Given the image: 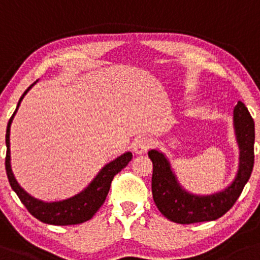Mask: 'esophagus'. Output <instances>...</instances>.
Instances as JSON below:
<instances>
[{"label": "esophagus", "mask_w": 260, "mask_h": 260, "mask_svg": "<svg viewBox=\"0 0 260 260\" xmlns=\"http://www.w3.org/2000/svg\"><path fill=\"white\" fill-rule=\"evenodd\" d=\"M151 144H152V142H151V140L148 138H140L136 140L135 142H134V145H133L134 152H135L136 154L145 153L146 151L150 148Z\"/></svg>", "instance_id": "esophagus-1"}]
</instances>
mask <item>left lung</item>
I'll use <instances>...</instances> for the list:
<instances>
[{
  "mask_svg": "<svg viewBox=\"0 0 260 260\" xmlns=\"http://www.w3.org/2000/svg\"><path fill=\"white\" fill-rule=\"evenodd\" d=\"M233 125L240 147L237 176L231 185L215 194L194 195L186 191L177 180L167 157L158 150L148 151L153 165V200L163 216L182 224L214 221L235 205L254 166V121L242 102L233 109Z\"/></svg>",
  "mask_w": 260,
  "mask_h": 260,
  "instance_id": "1",
  "label": "left lung"
}]
</instances>
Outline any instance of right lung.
Segmentation results:
<instances>
[{
	"label": "right lung",
	"instance_id": "1",
	"mask_svg": "<svg viewBox=\"0 0 260 260\" xmlns=\"http://www.w3.org/2000/svg\"><path fill=\"white\" fill-rule=\"evenodd\" d=\"M37 82H34L30 87L23 93L20 97L18 104H17L16 110L13 115L11 116L10 121L7 124V130H6V146H7V153H6V173H7L8 182L16 194L18 195L19 200L22 201L23 205L33 215L34 217L42 221L44 223L57 224V226H67V224H77L86 222L91 220L93 215L98 211V209L103 205L106 198L109 193L110 184L115 174H118L122 168L127 166V163L133 158V153L125 152L114 161L107 163L101 172L95 176L94 179L89 183L86 189H83L81 193L76 194L75 197L69 198V199L52 201V203H45L43 200H38L29 195L24 189L22 188L17 182L13 176L12 168H11V150H10V130L11 124H12L13 116L18 110V107L27 94V92Z\"/></svg>",
	"mask_w": 260,
	"mask_h": 260
}]
</instances>
